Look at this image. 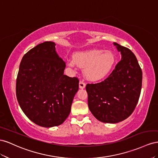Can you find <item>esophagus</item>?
<instances>
[{
    "instance_id": "obj_1",
    "label": "esophagus",
    "mask_w": 158,
    "mask_h": 158,
    "mask_svg": "<svg viewBox=\"0 0 158 158\" xmlns=\"http://www.w3.org/2000/svg\"><path fill=\"white\" fill-rule=\"evenodd\" d=\"M79 86L80 89H84V88H85V86H86V85H85V83L83 81H80L79 84Z\"/></svg>"
}]
</instances>
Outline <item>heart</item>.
I'll return each instance as SVG.
<instances>
[{
    "label": "heart",
    "mask_w": 158,
    "mask_h": 158,
    "mask_svg": "<svg viewBox=\"0 0 158 158\" xmlns=\"http://www.w3.org/2000/svg\"><path fill=\"white\" fill-rule=\"evenodd\" d=\"M115 61V56L111 52L93 49L75 53L73 60H70L69 65L74 67L76 64L84 68L85 77L97 81L105 79L111 73Z\"/></svg>",
    "instance_id": "1"
}]
</instances>
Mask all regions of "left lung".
I'll use <instances>...</instances> for the list:
<instances>
[{"label":"left lung","mask_w":158,"mask_h":158,"mask_svg":"<svg viewBox=\"0 0 158 158\" xmlns=\"http://www.w3.org/2000/svg\"><path fill=\"white\" fill-rule=\"evenodd\" d=\"M121 60L101 83L87 84L88 106L95 118L104 123H118L133 112L140 95L142 72L136 57L127 48L114 42Z\"/></svg>","instance_id":"8db88e82"}]
</instances>
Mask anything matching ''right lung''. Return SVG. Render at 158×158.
Returning a JSON list of instances; mask_svg holds the SVG:
<instances>
[{
  "label": "right lung",
  "instance_id": "right-lung-1",
  "mask_svg": "<svg viewBox=\"0 0 158 158\" xmlns=\"http://www.w3.org/2000/svg\"><path fill=\"white\" fill-rule=\"evenodd\" d=\"M65 66L53 42L37 45L22 57L16 79L17 100L26 116L40 127L59 126L70 113L79 79L64 75Z\"/></svg>",
  "mask_w": 158,
  "mask_h": 158
}]
</instances>
